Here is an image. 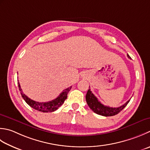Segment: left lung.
Returning <instances> with one entry per match:
<instances>
[{
	"instance_id": "1",
	"label": "left lung",
	"mask_w": 150,
	"mask_h": 150,
	"mask_svg": "<svg viewBox=\"0 0 150 150\" xmlns=\"http://www.w3.org/2000/svg\"><path fill=\"white\" fill-rule=\"evenodd\" d=\"M127 57L129 58H131L129 54H127ZM86 100L88 105L89 107L93 111V112L99 114V115H101L103 116H112L118 114L120 111L122 110L126 106H127L128 103L130 101L129 99V100L126 102L125 104L122 105L121 107L117 108H112L105 106V105H103L98 100V98L93 94V93L92 92V91L90 90V89L88 90L87 92L86 96Z\"/></svg>"
}]
</instances>
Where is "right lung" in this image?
Returning <instances> with one entry per match:
<instances>
[{"instance_id":"right-lung-1","label":"right lung","mask_w":150,"mask_h":150,"mask_svg":"<svg viewBox=\"0 0 150 150\" xmlns=\"http://www.w3.org/2000/svg\"><path fill=\"white\" fill-rule=\"evenodd\" d=\"M17 84H18L19 89L21 92V94L22 96V98L25 101L26 103H27L29 106H30L32 108H33L34 109L43 112H51L57 110L58 108L64 103V101H65L66 98H67V93H68L71 88V86H70L69 88H67L66 90H63V92L58 96V97L53 99V100L45 103H40L35 101L28 98L27 96L23 93L22 89L21 88V86L19 81L17 82Z\"/></svg>"}]
</instances>
